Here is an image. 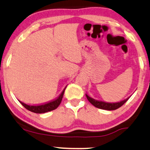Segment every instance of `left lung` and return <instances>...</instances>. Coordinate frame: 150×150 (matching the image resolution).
I'll list each match as a JSON object with an SVG mask.
<instances>
[{"mask_svg":"<svg viewBox=\"0 0 150 150\" xmlns=\"http://www.w3.org/2000/svg\"><path fill=\"white\" fill-rule=\"evenodd\" d=\"M86 97L88 99V100L90 101V103H92L93 106L97 107L98 108L103 109V110H116V109L119 108L120 107H121L125 103H126L127 100L129 99L127 98V99H125V100H123L120 102L117 103H106L103 102V101H96L95 99H93L92 98L90 97L89 96L86 95Z\"/></svg>","mask_w":150,"mask_h":150,"instance_id":"left-lung-1","label":"left lung"}]
</instances>
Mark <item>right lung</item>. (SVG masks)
I'll use <instances>...</instances> for the list:
<instances>
[{
  "mask_svg": "<svg viewBox=\"0 0 150 150\" xmlns=\"http://www.w3.org/2000/svg\"><path fill=\"white\" fill-rule=\"evenodd\" d=\"M64 89L62 93L60 94V96L57 98L56 99L53 100L52 101H49V102L42 103V104L40 105H28L26 103H24L23 102H21L19 101V102L23 105L24 108H25L27 110H30L31 112H35V113H44V112H47L49 111H51V110H55L58 108L59 105L60 104L61 101H62V97H63V95L64 92Z\"/></svg>",
  "mask_w": 150,
  "mask_h": 150,
  "instance_id": "add662e5",
  "label": "right lung"
}]
</instances>
